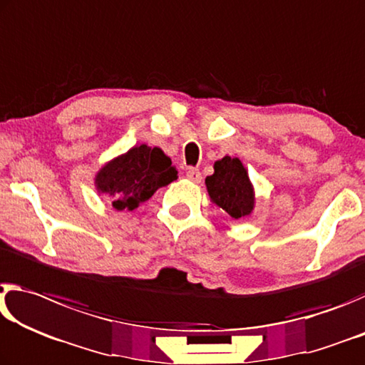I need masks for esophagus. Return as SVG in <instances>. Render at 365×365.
Listing matches in <instances>:
<instances>
[{"label": "esophagus", "mask_w": 365, "mask_h": 365, "mask_svg": "<svg viewBox=\"0 0 365 365\" xmlns=\"http://www.w3.org/2000/svg\"><path fill=\"white\" fill-rule=\"evenodd\" d=\"M186 176H187L189 181H192V182H200L202 181V173L199 170H195V168H189L186 171Z\"/></svg>", "instance_id": "34e87169"}]
</instances>
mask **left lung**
I'll list each match as a JSON object with an SVG mask.
<instances>
[{
    "label": "left lung",
    "instance_id": "8db88e82",
    "mask_svg": "<svg viewBox=\"0 0 365 365\" xmlns=\"http://www.w3.org/2000/svg\"><path fill=\"white\" fill-rule=\"evenodd\" d=\"M213 168V175L205 179L213 204L222 207L235 220L250 215L254 210V189L241 160L225 157Z\"/></svg>",
    "mask_w": 365,
    "mask_h": 365
}]
</instances>
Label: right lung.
Returning <instances> with one entry per match:
<instances>
[{
	"label": "right lung",
	"instance_id": "1",
	"mask_svg": "<svg viewBox=\"0 0 365 365\" xmlns=\"http://www.w3.org/2000/svg\"><path fill=\"white\" fill-rule=\"evenodd\" d=\"M178 171L158 147L142 143L106 163L95 178L98 192L108 194L116 210L133 212L158 187L176 179Z\"/></svg>",
	"mask_w": 365,
	"mask_h": 365
}]
</instances>
